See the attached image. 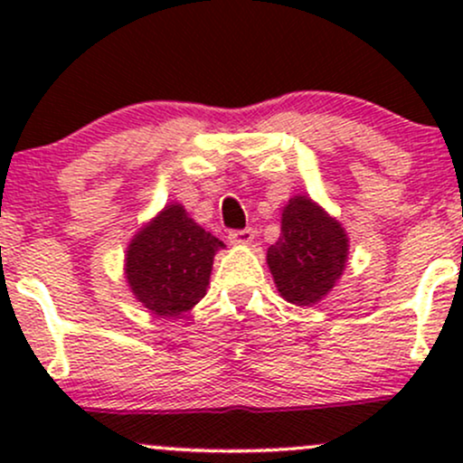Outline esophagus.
<instances>
[{
	"mask_svg": "<svg viewBox=\"0 0 463 463\" xmlns=\"http://www.w3.org/2000/svg\"><path fill=\"white\" fill-rule=\"evenodd\" d=\"M231 243H235V246H248V243L254 241V228H243V231H231Z\"/></svg>",
	"mask_w": 463,
	"mask_h": 463,
	"instance_id": "esophagus-1",
	"label": "esophagus"
}]
</instances>
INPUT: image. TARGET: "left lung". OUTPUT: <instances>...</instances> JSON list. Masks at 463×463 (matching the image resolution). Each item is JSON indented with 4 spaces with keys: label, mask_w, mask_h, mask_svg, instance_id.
Returning <instances> with one entry per match:
<instances>
[{
    "label": "left lung",
    "mask_w": 463,
    "mask_h": 463,
    "mask_svg": "<svg viewBox=\"0 0 463 463\" xmlns=\"http://www.w3.org/2000/svg\"><path fill=\"white\" fill-rule=\"evenodd\" d=\"M346 261L348 235L342 224L307 195L287 202L279 241L268 248L280 296L291 305H316L337 283Z\"/></svg>",
    "instance_id": "obj_1"
}]
</instances>
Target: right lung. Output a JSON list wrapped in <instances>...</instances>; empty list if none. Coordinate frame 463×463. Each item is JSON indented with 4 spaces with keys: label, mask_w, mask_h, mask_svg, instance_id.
Here are the masks:
<instances>
[{
    "label": "right lung",
    "mask_w": 463,
    "mask_h": 463,
    "mask_svg": "<svg viewBox=\"0 0 463 463\" xmlns=\"http://www.w3.org/2000/svg\"><path fill=\"white\" fill-rule=\"evenodd\" d=\"M224 243L195 224L183 204H167L126 250L132 296L156 317H178L204 298L213 257Z\"/></svg>",
    "instance_id": "obj_1"
}]
</instances>
